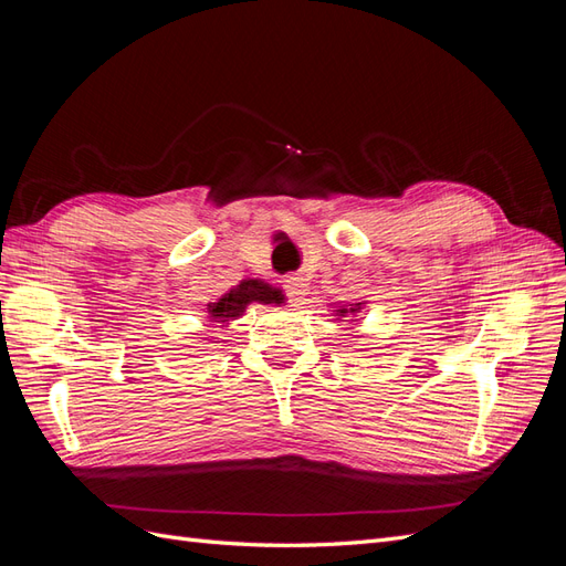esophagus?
Returning a JSON list of instances; mask_svg holds the SVG:
<instances>
[{
	"label": "esophagus",
	"instance_id": "34e87169",
	"mask_svg": "<svg viewBox=\"0 0 566 566\" xmlns=\"http://www.w3.org/2000/svg\"><path fill=\"white\" fill-rule=\"evenodd\" d=\"M306 290H310V283L302 276V273H293V276L285 279V295L293 297V300H302L306 295Z\"/></svg>",
	"mask_w": 566,
	"mask_h": 566
}]
</instances>
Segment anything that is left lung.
Wrapping results in <instances>:
<instances>
[{
    "instance_id": "left-lung-1",
    "label": "left lung",
    "mask_w": 566,
    "mask_h": 566,
    "mask_svg": "<svg viewBox=\"0 0 566 566\" xmlns=\"http://www.w3.org/2000/svg\"><path fill=\"white\" fill-rule=\"evenodd\" d=\"M356 306H358V304H356ZM337 312H339V316H342V314H347V310H337ZM352 312H356V310H352Z\"/></svg>"
}]
</instances>
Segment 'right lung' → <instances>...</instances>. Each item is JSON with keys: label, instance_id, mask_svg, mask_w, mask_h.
<instances>
[{"label": "right lung", "instance_id": "1", "mask_svg": "<svg viewBox=\"0 0 566 566\" xmlns=\"http://www.w3.org/2000/svg\"><path fill=\"white\" fill-rule=\"evenodd\" d=\"M281 300H283L281 290H276L260 279H248V281H241L238 285H233L227 295H221L219 302H212L210 314H212V318L229 321V318L241 316L245 312V306L252 302L279 304Z\"/></svg>", "mask_w": 566, "mask_h": 566}]
</instances>
